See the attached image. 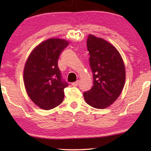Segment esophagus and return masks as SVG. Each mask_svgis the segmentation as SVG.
Here are the masks:
<instances>
[{
    "label": "esophagus",
    "instance_id": "esophagus-1",
    "mask_svg": "<svg viewBox=\"0 0 151 151\" xmlns=\"http://www.w3.org/2000/svg\"><path fill=\"white\" fill-rule=\"evenodd\" d=\"M79 83H80V81H76V82H74V83H72V85L73 86H78Z\"/></svg>",
    "mask_w": 151,
    "mask_h": 151
}]
</instances>
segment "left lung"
Returning a JSON list of instances; mask_svg holds the SVG:
<instances>
[{
    "mask_svg": "<svg viewBox=\"0 0 151 151\" xmlns=\"http://www.w3.org/2000/svg\"><path fill=\"white\" fill-rule=\"evenodd\" d=\"M93 86L83 93L86 103L105 109L121 94L125 83L123 60L116 48L101 38L89 35L86 40Z\"/></svg>",
    "mask_w": 151,
    "mask_h": 151,
    "instance_id": "obj_1",
    "label": "left lung"
}]
</instances>
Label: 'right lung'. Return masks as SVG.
<instances>
[{
	"label": "right lung",
	"mask_w": 151,
	"mask_h": 151,
	"mask_svg": "<svg viewBox=\"0 0 151 151\" xmlns=\"http://www.w3.org/2000/svg\"><path fill=\"white\" fill-rule=\"evenodd\" d=\"M68 44L60 39L45 40L32 50L25 64V88L30 99L40 109H52L63 101L64 89L68 84L63 80L58 60Z\"/></svg>",
	"instance_id": "add662e5"
}]
</instances>
